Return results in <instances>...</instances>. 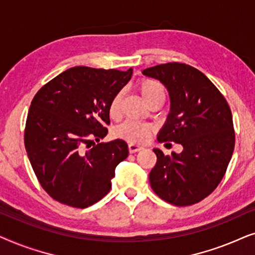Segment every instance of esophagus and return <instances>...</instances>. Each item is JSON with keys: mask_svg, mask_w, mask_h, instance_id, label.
Here are the masks:
<instances>
[{"mask_svg": "<svg viewBox=\"0 0 255 255\" xmlns=\"http://www.w3.org/2000/svg\"><path fill=\"white\" fill-rule=\"evenodd\" d=\"M141 149H142L141 146H138L135 144H128V152H130V153L139 152V151H141Z\"/></svg>", "mask_w": 255, "mask_h": 255, "instance_id": "1", "label": "esophagus"}]
</instances>
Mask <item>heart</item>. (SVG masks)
<instances>
[{
  "label": "heart",
  "mask_w": 255,
  "mask_h": 255,
  "mask_svg": "<svg viewBox=\"0 0 255 255\" xmlns=\"http://www.w3.org/2000/svg\"><path fill=\"white\" fill-rule=\"evenodd\" d=\"M137 89L140 93L142 100L147 104L154 102V101H162L163 102L166 97L165 87L162 86V83L153 79L144 78L139 80V82L137 83ZM122 100H123V94L121 92L117 93L111 99L109 104V115L111 118L116 120V118L120 117ZM151 132V125L140 123V122L127 121L116 128L115 134H116V137L124 139V140L131 142V144H142V142L148 140Z\"/></svg>",
  "instance_id": "heart-1"
}]
</instances>
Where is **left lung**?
<instances>
[{
  "mask_svg": "<svg viewBox=\"0 0 255 255\" xmlns=\"http://www.w3.org/2000/svg\"><path fill=\"white\" fill-rule=\"evenodd\" d=\"M142 73L158 79L169 93L170 113L158 141L183 146L172 155L153 149L152 189L176 207L198 203L221 183L231 160L236 140L231 109L217 87L189 65L167 62Z\"/></svg>",
  "mask_w": 255,
  "mask_h": 255,
  "instance_id": "8db88e82",
  "label": "left lung"
}]
</instances>
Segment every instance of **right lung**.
<instances>
[{
	"instance_id": "add662e5",
	"label": "right lung",
	"mask_w": 255,
	"mask_h": 255,
	"mask_svg": "<svg viewBox=\"0 0 255 255\" xmlns=\"http://www.w3.org/2000/svg\"><path fill=\"white\" fill-rule=\"evenodd\" d=\"M132 68L78 66L38 90L27 114L24 144L43 189L62 204L85 209L111 189L115 168L128 158L122 139L100 142L110 124L109 104L131 79ZM91 142V146L88 144Z\"/></svg>"
}]
</instances>
